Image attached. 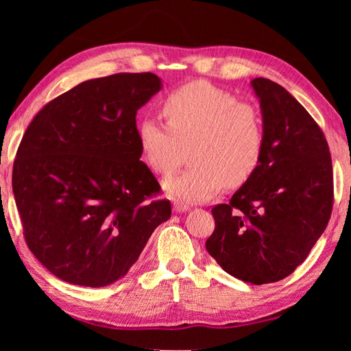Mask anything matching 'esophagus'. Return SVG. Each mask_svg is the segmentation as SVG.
<instances>
[{"label":"esophagus","mask_w":351,"mask_h":351,"mask_svg":"<svg viewBox=\"0 0 351 351\" xmlns=\"http://www.w3.org/2000/svg\"><path fill=\"white\" fill-rule=\"evenodd\" d=\"M173 210H175L176 213H184V211L190 210V205L181 202V200H175V202H173Z\"/></svg>","instance_id":"34e87169"}]
</instances>
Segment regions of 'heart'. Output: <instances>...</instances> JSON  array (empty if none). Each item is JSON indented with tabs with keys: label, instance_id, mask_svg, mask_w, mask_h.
I'll list each match as a JSON object with an SVG mask.
<instances>
[{
	"label": "heart",
	"instance_id": "1",
	"mask_svg": "<svg viewBox=\"0 0 351 351\" xmlns=\"http://www.w3.org/2000/svg\"><path fill=\"white\" fill-rule=\"evenodd\" d=\"M167 123L146 117L138 141L147 166L169 176L181 166L190 147L193 166L169 178L171 196L202 202L223 185L238 187L255 175L265 149L264 119L258 107L204 81H195L166 96L161 106Z\"/></svg>",
	"mask_w": 351,
	"mask_h": 351
}]
</instances>
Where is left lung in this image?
<instances>
[{"mask_svg":"<svg viewBox=\"0 0 351 351\" xmlns=\"http://www.w3.org/2000/svg\"><path fill=\"white\" fill-rule=\"evenodd\" d=\"M252 87L264 119L263 161L229 204L213 208L205 245L226 273L263 285L293 273L324 232L333 170L324 134L302 104L271 80Z\"/></svg>","mask_w":351,"mask_h":351,"instance_id":"left-lung-1","label":"left lung"}]
</instances>
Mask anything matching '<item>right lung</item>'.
Wrapping results in <instances>:
<instances>
[{"label":"right lung","instance_id":"1","mask_svg":"<svg viewBox=\"0 0 351 351\" xmlns=\"http://www.w3.org/2000/svg\"><path fill=\"white\" fill-rule=\"evenodd\" d=\"M151 72L88 80L49 101L21 140L12 187L28 249L64 282L107 287L138 259L167 199L140 161L137 110Z\"/></svg>","mask_w":351,"mask_h":351}]
</instances>
